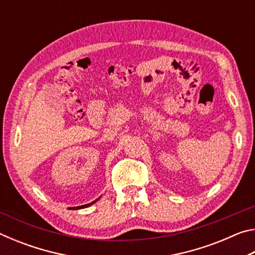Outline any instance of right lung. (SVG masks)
<instances>
[{
  "label": "right lung",
  "mask_w": 255,
  "mask_h": 255,
  "mask_svg": "<svg viewBox=\"0 0 255 255\" xmlns=\"http://www.w3.org/2000/svg\"><path fill=\"white\" fill-rule=\"evenodd\" d=\"M99 199H100V197L98 198V199H96L94 201H92L91 204H86V205H83V206H79V207H72V208H68V209H82V208H86V207H89V206H91V205H93L94 202H97Z\"/></svg>",
  "instance_id": "add662e5"
}]
</instances>
